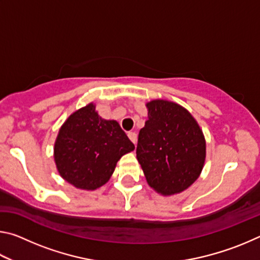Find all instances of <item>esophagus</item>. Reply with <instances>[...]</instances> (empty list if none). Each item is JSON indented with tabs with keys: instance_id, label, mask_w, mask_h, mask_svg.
<instances>
[{
	"instance_id": "1",
	"label": "esophagus",
	"mask_w": 260,
	"mask_h": 260,
	"mask_svg": "<svg viewBox=\"0 0 260 260\" xmlns=\"http://www.w3.org/2000/svg\"><path fill=\"white\" fill-rule=\"evenodd\" d=\"M128 138H129V140L132 141V142H133L134 144H136V141H138V134H136L135 132H129Z\"/></svg>"
}]
</instances>
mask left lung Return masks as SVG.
Here are the masks:
<instances>
[{
	"mask_svg": "<svg viewBox=\"0 0 260 260\" xmlns=\"http://www.w3.org/2000/svg\"><path fill=\"white\" fill-rule=\"evenodd\" d=\"M148 117L139 133L136 158L147 182L162 196L186 190L204 167L206 142L186 108L167 100L146 104Z\"/></svg>",
	"mask_w": 260,
	"mask_h": 260,
	"instance_id": "1",
	"label": "left lung"
}]
</instances>
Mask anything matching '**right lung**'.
<instances>
[{
  "mask_svg": "<svg viewBox=\"0 0 260 260\" xmlns=\"http://www.w3.org/2000/svg\"><path fill=\"white\" fill-rule=\"evenodd\" d=\"M134 149L118 121L100 117L91 102L60 126L54 159L65 181L82 190H95L109 181L118 160Z\"/></svg>",
  "mask_w": 260,
  "mask_h": 260,
  "instance_id": "right-lung-1",
  "label": "right lung"
}]
</instances>
